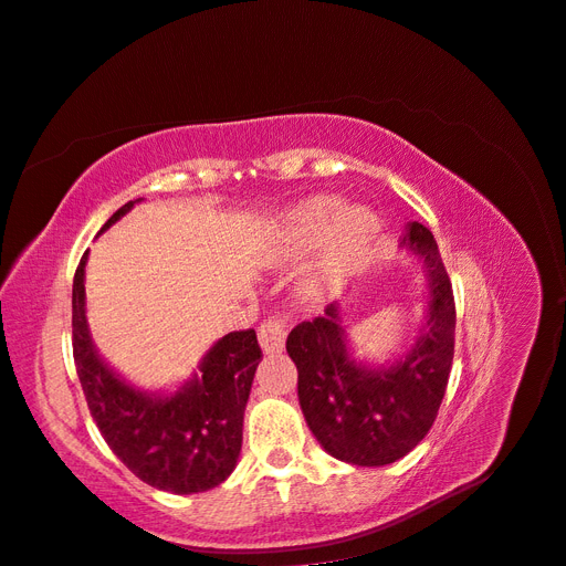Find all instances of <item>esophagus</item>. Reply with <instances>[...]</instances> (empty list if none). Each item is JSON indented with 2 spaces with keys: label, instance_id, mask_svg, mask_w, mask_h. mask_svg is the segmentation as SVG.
Segmentation results:
<instances>
[{
  "label": "esophagus",
  "instance_id": "34e87169",
  "mask_svg": "<svg viewBox=\"0 0 566 566\" xmlns=\"http://www.w3.org/2000/svg\"><path fill=\"white\" fill-rule=\"evenodd\" d=\"M258 342H261V348L265 353H280L286 342V329L282 325V319L277 317L263 319V325L258 327Z\"/></svg>",
  "mask_w": 566,
  "mask_h": 566
}]
</instances>
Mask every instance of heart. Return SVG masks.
Listing matches in <instances>:
<instances>
[{"label":"heart","instance_id":"heart-1","mask_svg":"<svg viewBox=\"0 0 566 566\" xmlns=\"http://www.w3.org/2000/svg\"><path fill=\"white\" fill-rule=\"evenodd\" d=\"M379 222L369 208H344L336 197L305 199L280 218L272 232L274 261H294L315 247L317 253L301 274V294L322 301L346 284L375 244Z\"/></svg>","mask_w":566,"mask_h":566}]
</instances>
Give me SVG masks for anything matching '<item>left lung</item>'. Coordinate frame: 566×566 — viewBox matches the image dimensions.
<instances>
[{
  "label": "left lung",
  "instance_id": "obj_1",
  "mask_svg": "<svg viewBox=\"0 0 566 566\" xmlns=\"http://www.w3.org/2000/svg\"><path fill=\"white\" fill-rule=\"evenodd\" d=\"M400 247L424 261L427 325L391 365L350 355L338 303L286 336L298 369V402L319 446L336 460L381 467L408 455L439 415L455 353V298L433 234L410 222Z\"/></svg>",
  "mask_w": 566,
  "mask_h": 566
}]
</instances>
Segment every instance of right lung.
Returning <instances> with one entry per match:
<instances>
[{
    "instance_id": "add662e5",
    "label": "right lung",
    "mask_w": 566,
    "mask_h": 566,
    "mask_svg": "<svg viewBox=\"0 0 566 566\" xmlns=\"http://www.w3.org/2000/svg\"><path fill=\"white\" fill-rule=\"evenodd\" d=\"M137 201L118 208L102 232ZM85 265L87 253L73 280V358L104 441L127 470L158 491L189 495L220 486L237 467L247 400L263 358L255 332L222 336L201 358L199 375L175 394L139 391L113 373L92 344Z\"/></svg>"
}]
</instances>
